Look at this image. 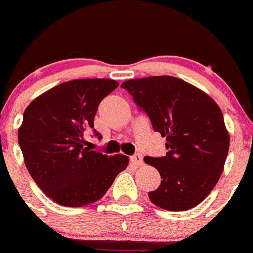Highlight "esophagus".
<instances>
[{"mask_svg":"<svg viewBox=\"0 0 253 253\" xmlns=\"http://www.w3.org/2000/svg\"><path fill=\"white\" fill-rule=\"evenodd\" d=\"M130 160H131V162H134L136 166H141L142 165V156L140 154L132 155V156L130 157Z\"/></svg>","mask_w":253,"mask_h":253,"instance_id":"34e87169","label":"esophagus"}]
</instances>
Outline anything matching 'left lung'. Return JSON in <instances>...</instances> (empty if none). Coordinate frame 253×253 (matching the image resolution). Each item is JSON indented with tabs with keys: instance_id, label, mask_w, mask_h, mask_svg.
<instances>
[{
	"instance_id": "1",
	"label": "left lung",
	"mask_w": 253,
	"mask_h": 253,
	"mask_svg": "<svg viewBox=\"0 0 253 253\" xmlns=\"http://www.w3.org/2000/svg\"><path fill=\"white\" fill-rule=\"evenodd\" d=\"M166 137V156L144 157L161 176L149 192L155 206L171 211L194 208L212 191L224 169L230 136L221 109L206 92L172 76L127 80L122 84Z\"/></svg>"
}]
</instances>
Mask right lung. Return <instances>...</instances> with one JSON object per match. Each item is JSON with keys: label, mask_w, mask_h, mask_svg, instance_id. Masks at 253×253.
<instances>
[{"label": "right lung", "mask_w": 253, "mask_h": 253, "mask_svg": "<svg viewBox=\"0 0 253 253\" xmlns=\"http://www.w3.org/2000/svg\"><path fill=\"white\" fill-rule=\"evenodd\" d=\"M118 86L109 79L72 80L44 92L24 111L18 129L24 164L55 203L72 208L94 203L126 169V155L89 150L84 139L93 127L98 104Z\"/></svg>", "instance_id": "obj_1"}]
</instances>
